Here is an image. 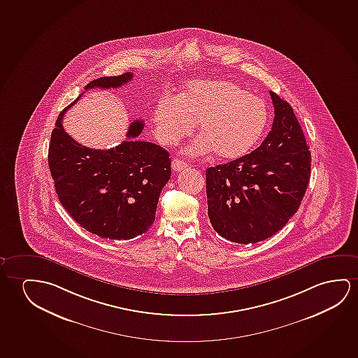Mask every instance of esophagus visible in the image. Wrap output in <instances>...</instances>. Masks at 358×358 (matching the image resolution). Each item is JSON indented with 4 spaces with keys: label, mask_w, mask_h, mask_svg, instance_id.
Here are the masks:
<instances>
[{
    "label": "esophagus",
    "mask_w": 358,
    "mask_h": 358,
    "mask_svg": "<svg viewBox=\"0 0 358 358\" xmlns=\"http://www.w3.org/2000/svg\"><path fill=\"white\" fill-rule=\"evenodd\" d=\"M187 167H188V164L185 162V161L178 160V159H173L172 160L173 171H182V170H186Z\"/></svg>",
    "instance_id": "esophagus-1"
}]
</instances>
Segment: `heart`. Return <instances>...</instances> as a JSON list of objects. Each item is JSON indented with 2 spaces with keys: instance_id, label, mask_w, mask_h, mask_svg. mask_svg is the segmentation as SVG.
<instances>
[{
  "instance_id": "b5f03b06",
  "label": "heart",
  "mask_w": 358,
  "mask_h": 358,
  "mask_svg": "<svg viewBox=\"0 0 358 358\" xmlns=\"http://www.w3.org/2000/svg\"><path fill=\"white\" fill-rule=\"evenodd\" d=\"M152 122L164 145H177L194 129L201 136L186 149L189 155L215 151L222 160L248 154L268 123L262 99L240 85L223 80H196L185 86L178 99L165 96L156 102Z\"/></svg>"
}]
</instances>
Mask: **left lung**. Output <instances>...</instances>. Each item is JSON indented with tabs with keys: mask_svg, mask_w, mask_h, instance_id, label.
Returning <instances> with one entry per match:
<instances>
[{
	"mask_svg": "<svg viewBox=\"0 0 358 358\" xmlns=\"http://www.w3.org/2000/svg\"><path fill=\"white\" fill-rule=\"evenodd\" d=\"M270 94L275 120L261 145L206 171L213 229L238 244H256L280 231L298 210L310 178V151L296 114Z\"/></svg>",
	"mask_w": 358,
	"mask_h": 358,
	"instance_id": "left-lung-1",
	"label": "left lung"
}]
</instances>
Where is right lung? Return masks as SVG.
I'll list each match as a JSON object with an SVG mask.
<instances>
[{
  "label": "right lung",
  "instance_id": "1",
  "mask_svg": "<svg viewBox=\"0 0 358 358\" xmlns=\"http://www.w3.org/2000/svg\"><path fill=\"white\" fill-rule=\"evenodd\" d=\"M131 78V73L99 78L85 90L120 87ZM81 94L59 114L50 138L48 162L57 197L90 233L110 240L134 238L155 220L161 191L171 178L170 154L135 139L144 128L141 120L129 125V140L108 150L78 144L64 130L62 118Z\"/></svg>",
  "mask_w": 358,
  "mask_h": 358
}]
</instances>
